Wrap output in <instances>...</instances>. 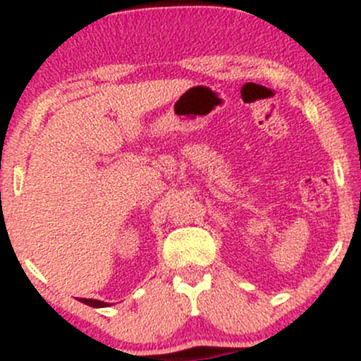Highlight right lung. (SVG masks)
Segmentation results:
<instances>
[{"mask_svg":"<svg viewBox=\"0 0 361 361\" xmlns=\"http://www.w3.org/2000/svg\"><path fill=\"white\" fill-rule=\"evenodd\" d=\"M82 304L90 305V307H109V302H102V300H94V299H80Z\"/></svg>","mask_w":361,"mask_h":361,"instance_id":"1","label":"right lung"}]
</instances>
